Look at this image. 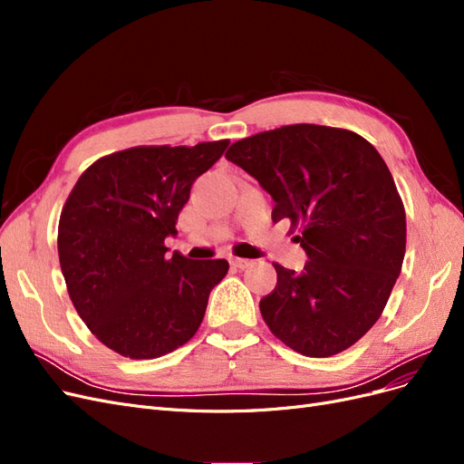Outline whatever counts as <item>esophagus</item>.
Listing matches in <instances>:
<instances>
[{"label": "esophagus", "mask_w": 464, "mask_h": 464, "mask_svg": "<svg viewBox=\"0 0 464 464\" xmlns=\"http://www.w3.org/2000/svg\"><path fill=\"white\" fill-rule=\"evenodd\" d=\"M230 263H232L234 266H237V269H247V266L251 265L249 259H242V257H232Z\"/></svg>", "instance_id": "obj_1"}]
</instances>
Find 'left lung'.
Masks as SVG:
<instances>
[{
  "instance_id": "left-lung-1",
  "label": "left lung",
  "mask_w": 464,
  "mask_h": 464,
  "mask_svg": "<svg viewBox=\"0 0 464 464\" xmlns=\"http://www.w3.org/2000/svg\"><path fill=\"white\" fill-rule=\"evenodd\" d=\"M227 159L271 195L275 222L304 227L294 240L310 261L275 265L265 323L304 356L343 353L382 315L404 259V207L382 154L354 131L296 123L236 141Z\"/></svg>"
}]
</instances>
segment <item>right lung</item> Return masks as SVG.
I'll return each mask as SVG.
<instances>
[{
	"instance_id": "right-lung-1",
	"label": "right lung",
	"mask_w": 464,
	"mask_h": 464,
	"mask_svg": "<svg viewBox=\"0 0 464 464\" xmlns=\"http://www.w3.org/2000/svg\"><path fill=\"white\" fill-rule=\"evenodd\" d=\"M230 141L133 147L96 160L77 179L58 228L62 273L77 314L114 353L150 360L198 333L227 259L166 257L193 181Z\"/></svg>"
}]
</instances>
